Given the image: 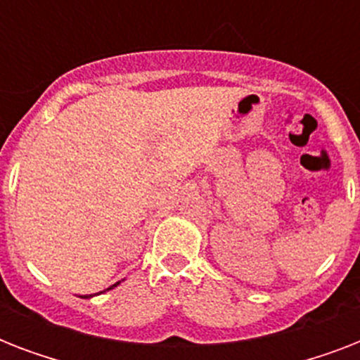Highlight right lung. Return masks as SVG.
<instances>
[{
  "label": "right lung",
  "instance_id": "obj_1",
  "mask_svg": "<svg viewBox=\"0 0 360 360\" xmlns=\"http://www.w3.org/2000/svg\"><path fill=\"white\" fill-rule=\"evenodd\" d=\"M115 285H120V282H117V284H114V285H112V288H115ZM112 288H108V290H112ZM89 297H91V295H89Z\"/></svg>",
  "mask_w": 360,
  "mask_h": 360
}]
</instances>
